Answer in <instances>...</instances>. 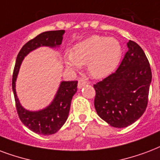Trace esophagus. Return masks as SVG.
Here are the masks:
<instances>
[{"label": "esophagus", "instance_id": "esophagus-1", "mask_svg": "<svg viewBox=\"0 0 160 160\" xmlns=\"http://www.w3.org/2000/svg\"><path fill=\"white\" fill-rule=\"evenodd\" d=\"M89 83L86 81L85 80L82 79V78H80L79 81H78V88H82L83 86H85V85H88Z\"/></svg>", "mask_w": 160, "mask_h": 160}]
</instances>
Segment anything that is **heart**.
I'll use <instances>...</instances> for the list:
<instances>
[{
    "instance_id": "obj_1",
    "label": "heart",
    "mask_w": 160,
    "mask_h": 160,
    "mask_svg": "<svg viewBox=\"0 0 160 160\" xmlns=\"http://www.w3.org/2000/svg\"><path fill=\"white\" fill-rule=\"evenodd\" d=\"M120 42L114 38L94 35L75 45L72 53H65L64 60L71 69L87 65L94 78H102L113 71L122 58Z\"/></svg>"
}]
</instances>
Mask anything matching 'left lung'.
<instances>
[{
  "label": "left lung",
  "instance_id": "8db88e82",
  "mask_svg": "<svg viewBox=\"0 0 160 160\" xmlns=\"http://www.w3.org/2000/svg\"><path fill=\"white\" fill-rule=\"evenodd\" d=\"M128 50L118 69L93 85L98 116L114 128H126L143 114L148 106L152 72L142 48L129 40Z\"/></svg>",
  "mask_w": 160,
  "mask_h": 160
}]
</instances>
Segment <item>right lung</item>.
Wrapping results in <instances>:
<instances>
[{
  "label": "right lung",
  "instance_id": "right-lung-1",
  "mask_svg": "<svg viewBox=\"0 0 160 160\" xmlns=\"http://www.w3.org/2000/svg\"><path fill=\"white\" fill-rule=\"evenodd\" d=\"M64 30L44 32L23 45L18 53L12 75L14 93L18 117L27 128L38 134L50 135L57 132L66 122L73 96L77 91V80L62 81L54 99L48 107L38 112H30L21 106L16 93V80L23 58L31 51L41 46L54 48L61 44Z\"/></svg>",
  "mask_w": 160,
  "mask_h": 160
}]
</instances>
